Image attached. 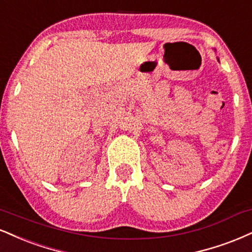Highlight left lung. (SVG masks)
Listing matches in <instances>:
<instances>
[{
	"label": "left lung",
	"instance_id": "obj_1",
	"mask_svg": "<svg viewBox=\"0 0 252 252\" xmlns=\"http://www.w3.org/2000/svg\"><path fill=\"white\" fill-rule=\"evenodd\" d=\"M218 61H220V60H218Z\"/></svg>",
	"mask_w": 252,
	"mask_h": 252
}]
</instances>
